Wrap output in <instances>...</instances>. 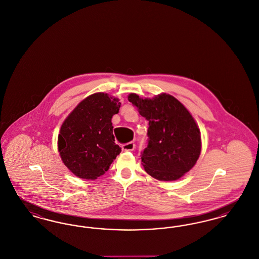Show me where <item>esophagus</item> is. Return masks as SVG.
<instances>
[{
    "mask_svg": "<svg viewBox=\"0 0 259 259\" xmlns=\"http://www.w3.org/2000/svg\"><path fill=\"white\" fill-rule=\"evenodd\" d=\"M121 148H122L123 151H132V150H134V148H135V144L132 143V142H130V143L124 144L123 146L121 147Z\"/></svg>",
    "mask_w": 259,
    "mask_h": 259,
    "instance_id": "34e87169",
    "label": "esophagus"
}]
</instances>
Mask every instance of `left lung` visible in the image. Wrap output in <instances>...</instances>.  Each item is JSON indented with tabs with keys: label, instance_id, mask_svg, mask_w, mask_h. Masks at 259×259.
Returning <instances> with one entry per match:
<instances>
[{
	"label": "left lung",
	"instance_id": "obj_1",
	"mask_svg": "<svg viewBox=\"0 0 259 259\" xmlns=\"http://www.w3.org/2000/svg\"><path fill=\"white\" fill-rule=\"evenodd\" d=\"M129 102L148 121V144L142 153L145 171L152 178L177 181L196 164L201 153L197 123L185 106L170 94L152 99L128 95Z\"/></svg>",
	"mask_w": 259,
	"mask_h": 259
}]
</instances>
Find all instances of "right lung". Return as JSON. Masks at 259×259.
Instances as JSON below:
<instances>
[{
    "instance_id": "1",
    "label": "right lung",
    "mask_w": 259,
    "mask_h": 259,
    "mask_svg": "<svg viewBox=\"0 0 259 259\" xmlns=\"http://www.w3.org/2000/svg\"><path fill=\"white\" fill-rule=\"evenodd\" d=\"M120 102L98 92L83 99L62 123L58 151L65 166L84 180H96L107 172L121 152L114 143L111 118Z\"/></svg>"
}]
</instances>
